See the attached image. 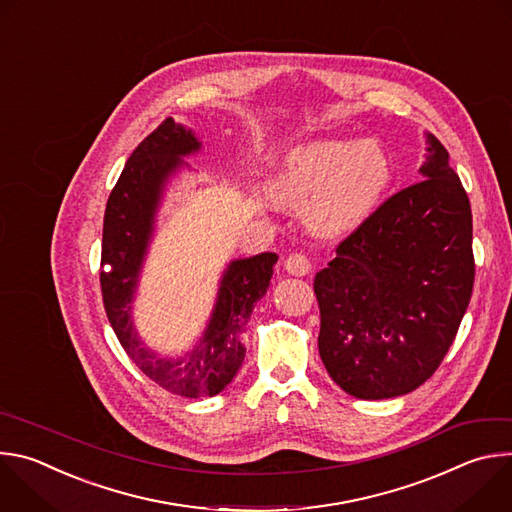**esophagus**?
I'll use <instances>...</instances> for the list:
<instances>
[{
    "label": "esophagus",
    "mask_w": 512,
    "mask_h": 512,
    "mask_svg": "<svg viewBox=\"0 0 512 512\" xmlns=\"http://www.w3.org/2000/svg\"><path fill=\"white\" fill-rule=\"evenodd\" d=\"M285 269L291 273V275H308L312 271V261L308 255L304 253H291L287 259H285Z\"/></svg>",
    "instance_id": "34e87169"
}]
</instances>
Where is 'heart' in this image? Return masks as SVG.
I'll return each instance as SVG.
<instances>
[{"label":"heart","instance_id":"heart-1","mask_svg":"<svg viewBox=\"0 0 512 512\" xmlns=\"http://www.w3.org/2000/svg\"><path fill=\"white\" fill-rule=\"evenodd\" d=\"M393 178L377 141L322 139L291 150L273 184L285 204H304L306 223L322 235H342L379 208Z\"/></svg>","mask_w":512,"mask_h":512}]
</instances>
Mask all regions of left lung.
<instances>
[{"label": "left lung", "mask_w": 512, "mask_h": 512, "mask_svg": "<svg viewBox=\"0 0 512 512\" xmlns=\"http://www.w3.org/2000/svg\"><path fill=\"white\" fill-rule=\"evenodd\" d=\"M427 139L423 180L379 204L314 279L322 362L358 399H391L423 385L470 304V200L448 150Z\"/></svg>", "instance_id": "obj_1"}]
</instances>
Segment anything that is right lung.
<instances>
[{
    "label": "right lung",
    "mask_w": 512,
    "mask_h": 512,
    "mask_svg": "<svg viewBox=\"0 0 512 512\" xmlns=\"http://www.w3.org/2000/svg\"><path fill=\"white\" fill-rule=\"evenodd\" d=\"M198 145L190 131L168 117L133 150L107 200L99 271L103 306L127 356L156 385L188 399L218 395L237 375L245 358L247 320L265 296L277 263L275 253L231 263L210 326L186 358H160L139 342L129 320V304L152 233L154 210L166 178Z\"/></svg>",
    "instance_id": "add662e5"
}]
</instances>
